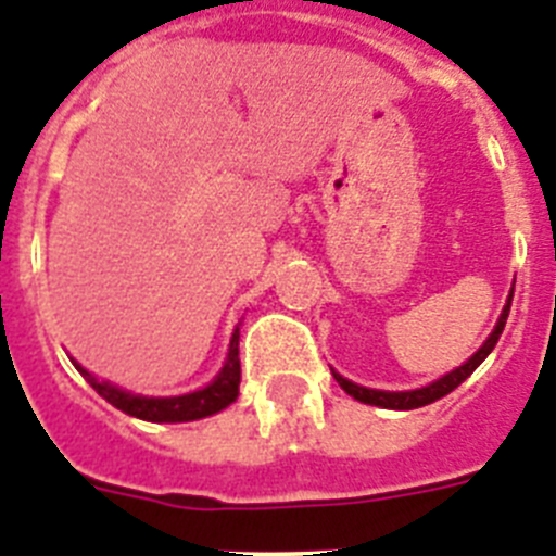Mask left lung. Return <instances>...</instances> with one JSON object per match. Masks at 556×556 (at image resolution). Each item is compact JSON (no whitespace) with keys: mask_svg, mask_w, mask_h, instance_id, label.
Segmentation results:
<instances>
[{"mask_svg":"<svg viewBox=\"0 0 556 556\" xmlns=\"http://www.w3.org/2000/svg\"><path fill=\"white\" fill-rule=\"evenodd\" d=\"M509 306H511V298L509 303H506L504 315H501V320H497L495 331H492L490 337H486V343L481 345V349L472 354V357L467 359V363L462 365V368H455V371H450L447 377L435 379L433 386L427 388H419V391H374V388H363V386H354V382H349V379H343L340 374H334V379L340 382V388H343L349 396H354V400L365 402V405H377V407H391V410H414V407H421V405H430V402L441 400V396H447L450 391H455V388L462 386L464 379L469 377V374L476 371L478 365L483 363V359L490 357V351L495 349L497 337H501V331H504L506 326V317H509Z\"/></svg>","mask_w":556,"mask_h":556,"instance_id":"8db88e82","label":"left lung"}]
</instances>
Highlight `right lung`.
<instances>
[{
  "instance_id": "right-lung-1",
  "label": "right lung",
  "mask_w": 556,
  "mask_h": 556,
  "mask_svg": "<svg viewBox=\"0 0 556 556\" xmlns=\"http://www.w3.org/2000/svg\"><path fill=\"white\" fill-rule=\"evenodd\" d=\"M84 377H87L89 386L101 393L109 405H115L123 414L137 416V419L146 421H193L202 419V416L219 414L225 410L230 402H236L239 396V382H241V363H239V329L232 331L230 351H227V363L219 371V377L213 379L211 386L202 388V391L185 393V396H168V400H149V396H135V393H126L121 388L109 386L94 379L92 374L84 371L80 365H75Z\"/></svg>"
}]
</instances>
